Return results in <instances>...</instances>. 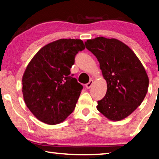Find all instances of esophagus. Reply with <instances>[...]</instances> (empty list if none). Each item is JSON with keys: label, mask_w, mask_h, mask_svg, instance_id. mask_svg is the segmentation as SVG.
I'll return each mask as SVG.
<instances>
[{"label": "esophagus", "mask_w": 159, "mask_h": 159, "mask_svg": "<svg viewBox=\"0 0 159 159\" xmlns=\"http://www.w3.org/2000/svg\"><path fill=\"white\" fill-rule=\"evenodd\" d=\"M93 80L92 79L90 80V81L85 85L86 88H87V89H90V88H91V86H92V85H93Z\"/></svg>", "instance_id": "1"}]
</instances>
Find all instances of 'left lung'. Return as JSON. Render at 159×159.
<instances>
[{
  "label": "left lung",
  "mask_w": 159,
  "mask_h": 159,
  "mask_svg": "<svg viewBox=\"0 0 159 159\" xmlns=\"http://www.w3.org/2000/svg\"><path fill=\"white\" fill-rule=\"evenodd\" d=\"M85 45L98 59L107 83L106 95L98 101L97 109L109 120L123 119L147 95L149 78L143 65L133 51L117 39L98 37Z\"/></svg>",
  "instance_id": "left-lung-1"
}]
</instances>
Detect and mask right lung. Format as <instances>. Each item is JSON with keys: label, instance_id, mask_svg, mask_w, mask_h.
Wrapping results in <instances>:
<instances>
[{"label": "right lung", "instance_id": "obj_1", "mask_svg": "<svg viewBox=\"0 0 159 159\" xmlns=\"http://www.w3.org/2000/svg\"><path fill=\"white\" fill-rule=\"evenodd\" d=\"M85 48L81 40L60 39L42 48L28 64L22 78L24 99L39 120L58 124L74 111L83 87L70 76V69Z\"/></svg>", "mask_w": 159, "mask_h": 159}]
</instances>
